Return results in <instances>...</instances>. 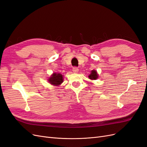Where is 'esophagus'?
Returning a JSON list of instances; mask_svg holds the SVG:
<instances>
[{"label":"esophagus","instance_id":"obj_1","mask_svg":"<svg viewBox=\"0 0 147 147\" xmlns=\"http://www.w3.org/2000/svg\"><path fill=\"white\" fill-rule=\"evenodd\" d=\"M72 70L74 73H77L78 72V67H73Z\"/></svg>","mask_w":147,"mask_h":147}]
</instances>
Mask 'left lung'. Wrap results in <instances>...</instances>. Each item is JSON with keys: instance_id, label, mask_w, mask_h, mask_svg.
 Here are the masks:
<instances>
[{"instance_id": "8db88e82", "label": "left lung", "mask_w": 147, "mask_h": 147, "mask_svg": "<svg viewBox=\"0 0 147 147\" xmlns=\"http://www.w3.org/2000/svg\"><path fill=\"white\" fill-rule=\"evenodd\" d=\"M89 78L91 80H96L97 78H98V74L97 73V71L92 70L91 71V74L88 76Z\"/></svg>"}]
</instances>
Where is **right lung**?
Wrapping results in <instances>:
<instances>
[{"label":"right lung","mask_w":147,"mask_h":147,"mask_svg":"<svg viewBox=\"0 0 147 147\" xmlns=\"http://www.w3.org/2000/svg\"><path fill=\"white\" fill-rule=\"evenodd\" d=\"M48 80L52 85L59 86L63 82V75L59 73H53L51 75V77L48 79Z\"/></svg>","instance_id":"add662e5"}]
</instances>
